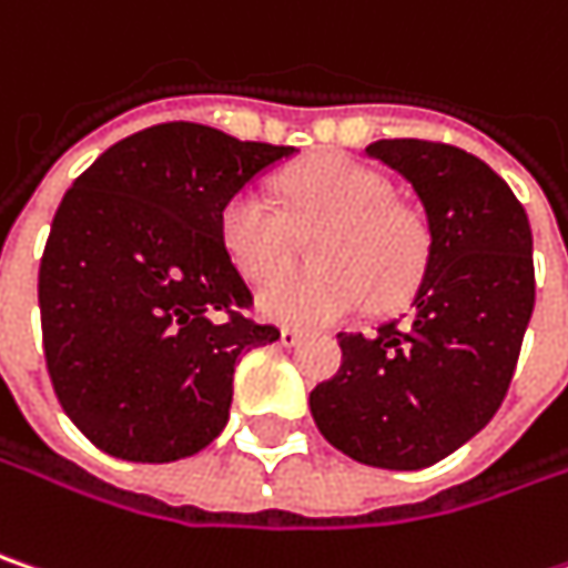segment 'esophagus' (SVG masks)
<instances>
[{
    "mask_svg": "<svg viewBox=\"0 0 568 568\" xmlns=\"http://www.w3.org/2000/svg\"><path fill=\"white\" fill-rule=\"evenodd\" d=\"M302 337H305V334L295 331V327H283V331H280V344H283V347H298Z\"/></svg>",
    "mask_w": 568,
    "mask_h": 568,
    "instance_id": "34e87169",
    "label": "esophagus"
}]
</instances>
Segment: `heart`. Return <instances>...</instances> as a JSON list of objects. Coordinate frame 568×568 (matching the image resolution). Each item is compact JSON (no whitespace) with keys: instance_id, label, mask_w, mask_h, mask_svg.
Masks as SVG:
<instances>
[{"instance_id":"obj_1","label":"heart","mask_w":568,"mask_h":568,"mask_svg":"<svg viewBox=\"0 0 568 568\" xmlns=\"http://www.w3.org/2000/svg\"><path fill=\"white\" fill-rule=\"evenodd\" d=\"M288 217L260 192H234L217 217L221 244L251 283H270L295 260V234L324 237L315 247L317 276H295L260 292V312L280 324L324 327L373 308L402 305L427 263L424 221L392 202L379 170L351 156H321L283 180Z\"/></svg>"}]
</instances>
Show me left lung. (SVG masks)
Segmentation results:
<instances>
[{"instance_id": "left-lung-1", "label": "left lung", "mask_w": 568, "mask_h": 568, "mask_svg": "<svg viewBox=\"0 0 568 568\" xmlns=\"http://www.w3.org/2000/svg\"><path fill=\"white\" fill-rule=\"evenodd\" d=\"M366 156L415 189L427 263L402 327L337 334L344 363L308 405L324 440L356 463L424 469L501 408L534 315V237L515 192L473 153L398 138Z\"/></svg>"}]
</instances>
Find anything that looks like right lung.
<instances>
[{
	"label": "right lung",
	"mask_w": 568,
	"mask_h": 568,
	"mask_svg": "<svg viewBox=\"0 0 568 568\" xmlns=\"http://www.w3.org/2000/svg\"><path fill=\"white\" fill-rule=\"evenodd\" d=\"M292 153L170 121L112 144L63 195L38 273L44 359L99 450L173 463L224 430L237 359L280 331L241 315L251 288L217 217Z\"/></svg>",
	"instance_id": "obj_1"
}]
</instances>
